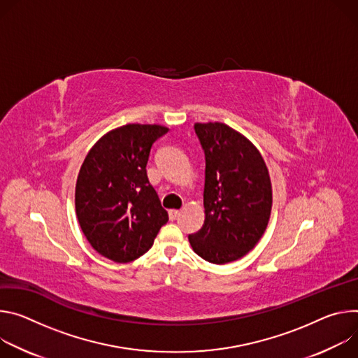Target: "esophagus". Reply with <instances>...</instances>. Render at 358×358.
<instances>
[{
  "mask_svg": "<svg viewBox=\"0 0 358 358\" xmlns=\"http://www.w3.org/2000/svg\"><path fill=\"white\" fill-rule=\"evenodd\" d=\"M179 215H180V210H176V209L169 210V219L171 220H176L179 217Z\"/></svg>",
  "mask_w": 358,
  "mask_h": 358,
  "instance_id": "obj_1",
  "label": "esophagus"
}]
</instances>
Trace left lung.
I'll return each mask as SVG.
<instances>
[{
	"label": "left lung",
	"instance_id": "8db88e82",
	"mask_svg": "<svg viewBox=\"0 0 358 358\" xmlns=\"http://www.w3.org/2000/svg\"><path fill=\"white\" fill-rule=\"evenodd\" d=\"M205 152V222L189 234L194 253L224 264L243 257L260 241L271 210V183L259 150L219 122L196 124Z\"/></svg>",
	"mask_w": 358,
	"mask_h": 358
}]
</instances>
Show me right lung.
<instances>
[{"label":"right lung","instance_id":"obj_1","mask_svg":"<svg viewBox=\"0 0 358 358\" xmlns=\"http://www.w3.org/2000/svg\"><path fill=\"white\" fill-rule=\"evenodd\" d=\"M168 131L138 124L110 131L90 150L79 171V224L91 246L116 263L145 255L169 220L146 175L150 149Z\"/></svg>","mask_w":358,"mask_h":358}]
</instances>
